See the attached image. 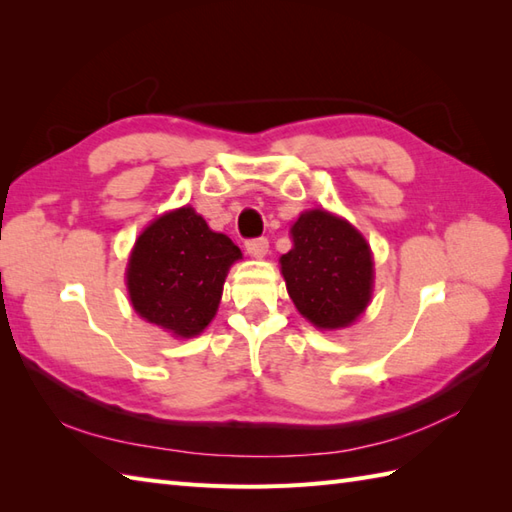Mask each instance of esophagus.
Instances as JSON below:
<instances>
[{
  "instance_id": "1",
  "label": "esophagus",
  "mask_w": 512,
  "mask_h": 512,
  "mask_svg": "<svg viewBox=\"0 0 512 512\" xmlns=\"http://www.w3.org/2000/svg\"><path fill=\"white\" fill-rule=\"evenodd\" d=\"M246 250L250 257H264L268 253V239L266 237H255V239H248L246 242Z\"/></svg>"
}]
</instances>
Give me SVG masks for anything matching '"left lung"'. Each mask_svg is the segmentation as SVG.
Instances as JSON below:
<instances>
[{
	"instance_id": "left-lung-1",
	"label": "left lung",
	"mask_w": 512,
	"mask_h": 512,
	"mask_svg": "<svg viewBox=\"0 0 512 512\" xmlns=\"http://www.w3.org/2000/svg\"><path fill=\"white\" fill-rule=\"evenodd\" d=\"M281 273L290 299L323 330L350 325L372 297L374 262L363 235L328 211L303 213L292 226Z\"/></svg>"
}]
</instances>
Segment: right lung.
Segmentation results:
<instances>
[{
  "label": "right lung",
  "instance_id": "obj_1",
  "mask_svg": "<svg viewBox=\"0 0 512 512\" xmlns=\"http://www.w3.org/2000/svg\"><path fill=\"white\" fill-rule=\"evenodd\" d=\"M242 257L222 233H213L191 206L145 228L127 266L134 310L182 339L200 334L215 317L228 268Z\"/></svg>",
  "mask_w": 512,
  "mask_h": 512
}]
</instances>
